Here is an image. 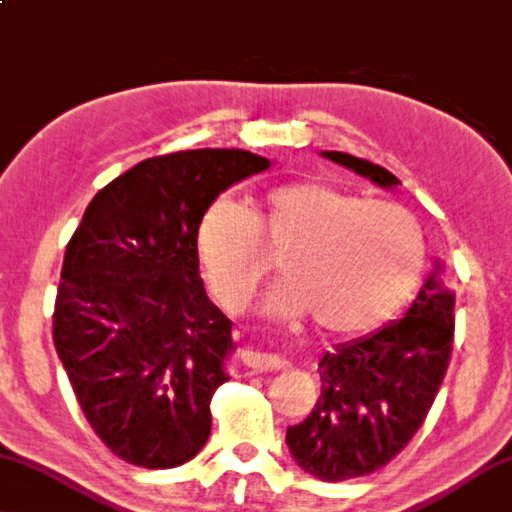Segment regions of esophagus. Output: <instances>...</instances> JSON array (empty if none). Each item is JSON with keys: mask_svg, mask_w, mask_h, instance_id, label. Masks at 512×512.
I'll list each match as a JSON object with an SVG mask.
<instances>
[{"mask_svg": "<svg viewBox=\"0 0 512 512\" xmlns=\"http://www.w3.org/2000/svg\"><path fill=\"white\" fill-rule=\"evenodd\" d=\"M242 364L256 373H265V371H279L283 368V359L277 355H265V352H254V350H242Z\"/></svg>", "mask_w": 512, "mask_h": 512, "instance_id": "1", "label": "esophagus"}]
</instances>
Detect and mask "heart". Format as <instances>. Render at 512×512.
I'll return each mask as SVG.
<instances>
[{"mask_svg":"<svg viewBox=\"0 0 512 512\" xmlns=\"http://www.w3.org/2000/svg\"><path fill=\"white\" fill-rule=\"evenodd\" d=\"M283 281L265 311L279 320L311 316L334 334H355L389 318L412 293L426 261L416 219L320 183L274 187L247 208L219 196L196 226V256L217 300L238 311L270 261Z\"/></svg>","mask_w":512,"mask_h":512,"instance_id":"b5f03b06","label":"heart"}]
</instances>
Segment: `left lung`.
<instances>
[{"instance_id": "8db88e82", "label": "left lung", "mask_w": 512, "mask_h": 512, "mask_svg": "<svg viewBox=\"0 0 512 512\" xmlns=\"http://www.w3.org/2000/svg\"><path fill=\"white\" fill-rule=\"evenodd\" d=\"M322 155L380 187L400 183L361 157ZM453 306L455 295L430 274L405 318L325 352L318 364V403L286 430L290 455L306 474L327 483L350 481L382 469L403 451L442 387L453 350Z\"/></svg>"}]
</instances>
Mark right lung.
Masks as SVG:
<instances>
[{
    "mask_svg": "<svg viewBox=\"0 0 512 512\" xmlns=\"http://www.w3.org/2000/svg\"><path fill=\"white\" fill-rule=\"evenodd\" d=\"M267 167L235 148L148 157L93 196L68 242L54 348L89 426L130 465L171 469L206 444L233 322L203 288L196 226Z\"/></svg>",
    "mask_w": 512,
    "mask_h": 512,
    "instance_id": "add662e5",
    "label": "right lung"
}]
</instances>
